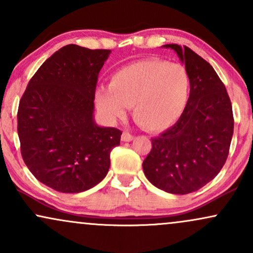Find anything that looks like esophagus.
Segmentation results:
<instances>
[{
	"label": "esophagus",
	"mask_w": 253,
	"mask_h": 253,
	"mask_svg": "<svg viewBox=\"0 0 253 253\" xmlns=\"http://www.w3.org/2000/svg\"><path fill=\"white\" fill-rule=\"evenodd\" d=\"M134 139V135L130 134L129 132H124L123 135H121V140L123 141H132Z\"/></svg>",
	"instance_id": "1"
}]
</instances>
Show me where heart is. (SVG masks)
I'll list each match as a JSON object with an SVG mask.
<instances>
[{
	"label": "heart",
	"instance_id": "b5f03b06",
	"mask_svg": "<svg viewBox=\"0 0 253 253\" xmlns=\"http://www.w3.org/2000/svg\"><path fill=\"white\" fill-rule=\"evenodd\" d=\"M190 80L178 63L146 58L129 63L110 77L109 86H100L95 103L107 120L123 118L126 107L144 129L159 132L172 126L187 107Z\"/></svg>",
	"mask_w": 253,
	"mask_h": 253
}]
</instances>
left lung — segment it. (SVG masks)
<instances>
[{
    "mask_svg": "<svg viewBox=\"0 0 253 253\" xmlns=\"http://www.w3.org/2000/svg\"><path fill=\"white\" fill-rule=\"evenodd\" d=\"M185 65L190 92L178 121L159 136L143 162L146 178L170 194L193 193L215 177L227 159L233 135L232 104L210 63L187 46L168 43Z\"/></svg>",
    "mask_w": 253,
    "mask_h": 253,
    "instance_id": "8db88e82",
    "label": "left lung"
}]
</instances>
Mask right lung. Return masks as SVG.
Instances as JSON below:
<instances>
[{"mask_svg": "<svg viewBox=\"0 0 253 253\" xmlns=\"http://www.w3.org/2000/svg\"><path fill=\"white\" fill-rule=\"evenodd\" d=\"M110 50L66 45L46 59L28 83L17 110L25 164L60 193H81L108 173L110 151L123 132L94 120L98 72Z\"/></svg>", "mask_w": 253, "mask_h": 253, "instance_id": "1", "label": "right lung"}]
</instances>
